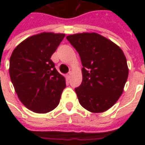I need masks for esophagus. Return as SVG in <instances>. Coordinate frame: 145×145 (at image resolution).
<instances>
[{"label":"esophagus","mask_w":145,"mask_h":145,"mask_svg":"<svg viewBox=\"0 0 145 145\" xmlns=\"http://www.w3.org/2000/svg\"><path fill=\"white\" fill-rule=\"evenodd\" d=\"M71 72H69V73H68V74H67L66 78L67 79H69L70 78H71Z\"/></svg>","instance_id":"obj_1"}]
</instances>
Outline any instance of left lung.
I'll return each instance as SVG.
<instances>
[{
	"instance_id": "left-lung-1",
	"label": "left lung",
	"mask_w": 145,
	"mask_h": 145,
	"mask_svg": "<svg viewBox=\"0 0 145 145\" xmlns=\"http://www.w3.org/2000/svg\"><path fill=\"white\" fill-rule=\"evenodd\" d=\"M79 54L82 82L75 88L79 103L91 112H103L114 105L128 78L127 59L118 46L95 33L67 36Z\"/></svg>"
}]
</instances>
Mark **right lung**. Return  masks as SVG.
<instances>
[{"mask_svg":"<svg viewBox=\"0 0 145 145\" xmlns=\"http://www.w3.org/2000/svg\"><path fill=\"white\" fill-rule=\"evenodd\" d=\"M64 36L54 33L30 36L18 45L10 57L9 74L15 92L33 112L46 113L60 103L66 82L50 58Z\"/></svg>","mask_w":145,"mask_h":145,"instance_id":"obj_1","label":"right lung"}]
</instances>
